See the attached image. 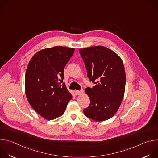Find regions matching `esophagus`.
<instances>
[{
	"instance_id": "1",
	"label": "esophagus",
	"mask_w": 158,
	"mask_h": 158,
	"mask_svg": "<svg viewBox=\"0 0 158 158\" xmlns=\"http://www.w3.org/2000/svg\"><path fill=\"white\" fill-rule=\"evenodd\" d=\"M83 92H84L83 90H81V91H75V94H76V96H78V95L82 94L83 93Z\"/></svg>"
}]
</instances>
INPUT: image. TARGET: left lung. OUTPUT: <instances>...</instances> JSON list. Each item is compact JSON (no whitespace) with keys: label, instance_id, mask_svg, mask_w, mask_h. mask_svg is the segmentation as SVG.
<instances>
[{"label":"left lung","instance_id":"obj_1","mask_svg":"<svg viewBox=\"0 0 158 158\" xmlns=\"http://www.w3.org/2000/svg\"><path fill=\"white\" fill-rule=\"evenodd\" d=\"M90 81L96 84L87 87L90 99L84 115L93 120L103 121L113 116L123 101L125 91L126 73L121 57L104 47L79 49Z\"/></svg>","mask_w":158,"mask_h":158}]
</instances>
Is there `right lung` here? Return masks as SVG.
<instances>
[{"label":"right lung","mask_w":158,"mask_h":158,"mask_svg":"<svg viewBox=\"0 0 158 158\" xmlns=\"http://www.w3.org/2000/svg\"><path fill=\"white\" fill-rule=\"evenodd\" d=\"M74 52V48L56 46L37 52L31 59L25 76L28 102L48 120L64 114L72 95L63 82L64 69Z\"/></svg>","instance_id":"add662e5"}]
</instances>
